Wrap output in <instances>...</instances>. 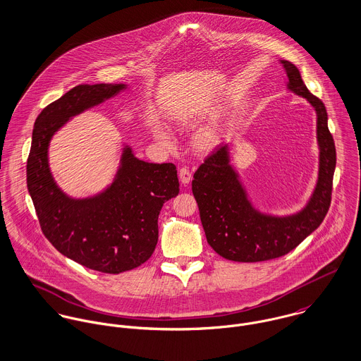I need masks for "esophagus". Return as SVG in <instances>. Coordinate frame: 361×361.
I'll return each mask as SVG.
<instances>
[{"label": "esophagus", "mask_w": 361, "mask_h": 361, "mask_svg": "<svg viewBox=\"0 0 361 361\" xmlns=\"http://www.w3.org/2000/svg\"><path fill=\"white\" fill-rule=\"evenodd\" d=\"M179 179L182 185H189L192 182V172L188 168H180L179 171Z\"/></svg>", "instance_id": "1"}]
</instances>
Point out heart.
Segmentation results:
<instances>
[{
    "label": "heart",
    "mask_w": 361,
    "mask_h": 361,
    "mask_svg": "<svg viewBox=\"0 0 361 361\" xmlns=\"http://www.w3.org/2000/svg\"><path fill=\"white\" fill-rule=\"evenodd\" d=\"M203 112V105L200 100H195L192 103L183 104L173 108L169 114V121L176 126H188L192 125L199 115ZM153 135L155 139L164 145L171 146V136L162 126H154ZM222 142V132L215 125H207L197 129L190 137L192 149L199 154H211L218 149Z\"/></svg>",
    "instance_id": "heart-1"
}]
</instances>
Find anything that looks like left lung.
Segmentation results:
<instances>
[{
    "label": "left lung",
    "instance_id": "left-lung-1",
    "mask_svg": "<svg viewBox=\"0 0 361 361\" xmlns=\"http://www.w3.org/2000/svg\"><path fill=\"white\" fill-rule=\"evenodd\" d=\"M279 62L288 76V92L303 97L317 115V182L300 209L290 214L262 211L250 199L232 162V143L221 145L196 171L192 190L207 242L226 259L257 262L285 256L321 225L331 204L336 152L325 105L310 93L296 65Z\"/></svg>",
    "mask_w": 361,
    "mask_h": 361
}]
</instances>
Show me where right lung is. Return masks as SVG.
<instances>
[{
	"label": "right lung",
	"mask_w": 361,
	"mask_h": 361,
	"mask_svg": "<svg viewBox=\"0 0 361 361\" xmlns=\"http://www.w3.org/2000/svg\"><path fill=\"white\" fill-rule=\"evenodd\" d=\"M125 83L79 85L37 116L27 158V190L42 231L65 257L105 274L133 269L152 257L158 215L179 193L173 164L139 159L123 145L116 172L93 196L72 197L55 182L49 149L54 135L73 116L125 92Z\"/></svg>",
	"instance_id": "add662e5"
}]
</instances>
